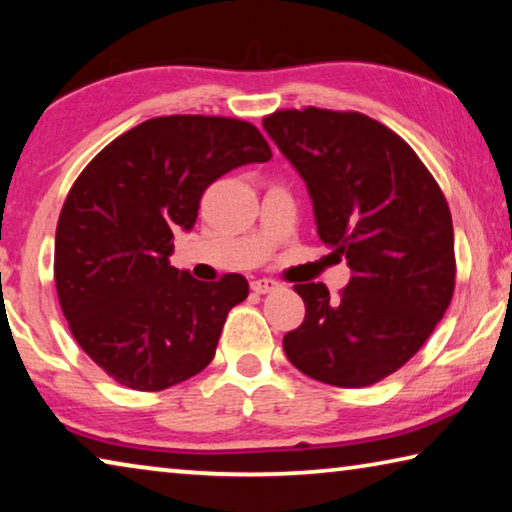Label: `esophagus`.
I'll list each match as a JSON object with an SVG mask.
<instances>
[{"instance_id": "1", "label": "esophagus", "mask_w": 512, "mask_h": 512, "mask_svg": "<svg viewBox=\"0 0 512 512\" xmlns=\"http://www.w3.org/2000/svg\"><path fill=\"white\" fill-rule=\"evenodd\" d=\"M279 283L274 279H256L251 281V290H254L256 295H265V293H272V290H277Z\"/></svg>"}]
</instances>
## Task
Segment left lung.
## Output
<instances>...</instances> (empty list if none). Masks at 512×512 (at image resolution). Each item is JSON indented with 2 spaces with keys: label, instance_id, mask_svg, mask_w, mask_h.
Here are the masks:
<instances>
[{
  "label": "left lung",
  "instance_id": "1",
  "mask_svg": "<svg viewBox=\"0 0 512 512\" xmlns=\"http://www.w3.org/2000/svg\"><path fill=\"white\" fill-rule=\"evenodd\" d=\"M263 128L304 178L320 240L352 270L338 300L325 283H297L306 316L283 336L286 357L332 387L380 382L419 352L451 304L444 194L410 144L366 114L281 109Z\"/></svg>",
  "mask_w": 512,
  "mask_h": 512
}]
</instances>
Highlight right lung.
Instances as JSON below:
<instances>
[{
  "label": "right lung",
  "mask_w": 512,
  "mask_h": 512,
  "mask_svg": "<svg viewBox=\"0 0 512 512\" xmlns=\"http://www.w3.org/2000/svg\"><path fill=\"white\" fill-rule=\"evenodd\" d=\"M272 157L256 125L226 116H157L123 132L70 187L54 240V281L70 334L109 377L162 391L215 357L242 274L196 281L169 265L208 185Z\"/></svg>",
  "instance_id": "right-lung-1"
}]
</instances>
